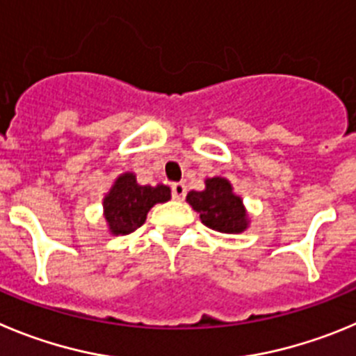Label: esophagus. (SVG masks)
I'll use <instances>...</instances> for the list:
<instances>
[{"label":"esophagus","mask_w":356,"mask_h":356,"mask_svg":"<svg viewBox=\"0 0 356 356\" xmlns=\"http://www.w3.org/2000/svg\"><path fill=\"white\" fill-rule=\"evenodd\" d=\"M172 197H174L175 200H184L186 186L182 184V182H174V184H172Z\"/></svg>","instance_id":"esophagus-1"}]
</instances>
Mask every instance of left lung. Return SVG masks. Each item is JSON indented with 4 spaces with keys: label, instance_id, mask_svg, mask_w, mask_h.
<instances>
[{
    "label": "left lung",
    "instance_id": "obj_1",
    "mask_svg": "<svg viewBox=\"0 0 356 356\" xmlns=\"http://www.w3.org/2000/svg\"><path fill=\"white\" fill-rule=\"evenodd\" d=\"M186 200L200 213L202 223L216 232H243L248 225L241 198L232 193V186L227 179H207L206 190L190 191Z\"/></svg>",
    "mask_w": 356,
    "mask_h": 356
}]
</instances>
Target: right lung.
I'll use <instances>...</instances> for the list:
<instances>
[{
    "mask_svg": "<svg viewBox=\"0 0 356 356\" xmlns=\"http://www.w3.org/2000/svg\"><path fill=\"white\" fill-rule=\"evenodd\" d=\"M166 200H170L168 186H140L133 174H124L104 198V218L111 232L127 236L145 223L150 207Z\"/></svg>",
    "mask_w": 356,
    "mask_h": 356,
    "instance_id": "1",
    "label": "right lung"
}]
</instances>
